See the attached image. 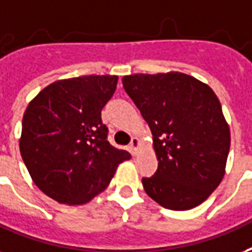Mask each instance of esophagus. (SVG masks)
I'll return each instance as SVG.
<instances>
[{
  "label": "esophagus",
  "instance_id": "obj_1",
  "mask_svg": "<svg viewBox=\"0 0 252 252\" xmlns=\"http://www.w3.org/2000/svg\"><path fill=\"white\" fill-rule=\"evenodd\" d=\"M139 145H140V140L137 139V137H132L129 147H130V151H132V153H133V155H136V153H137V148H139Z\"/></svg>",
  "mask_w": 252,
  "mask_h": 252
}]
</instances>
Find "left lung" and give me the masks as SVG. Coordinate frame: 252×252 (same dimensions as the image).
Returning a JSON list of instances; mask_svg holds the SVG:
<instances>
[{"instance_id": "obj_1", "label": "left lung", "mask_w": 252, "mask_h": 252, "mask_svg": "<svg viewBox=\"0 0 252 252\" xmlns=\"http://www.w3.org/2000/svg\"><path fill=\"white\" fill-rule=\"evenodd\" d=\"M123 87L153 134L158 168L144 190L170 210L198 206L224 176L230 129L207 84L182 72L134 74Z\"/></svg>"}]
</instances>
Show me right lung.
Returning <instances> with one entry per match:
<instances>
[{
    "mask_svg": "<svg viewBox=\"0 0 252 252\" xmlns=\"http://www.w3.org/2000/svg\"><path fill=\"white\" fill-rule=\"evenodd\" d=\"M118 76L87 75L54 82L30 101L19 151L32 181L59 203L83 205L108 186L130 155L112 147L101 109Z\"/></svg>",
    "mask_w": 252,
    "mask_h": 252,
    "instance_id": "obj_1",
    "label": "right lung"
}]
</instances>
